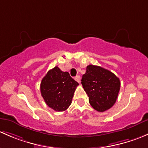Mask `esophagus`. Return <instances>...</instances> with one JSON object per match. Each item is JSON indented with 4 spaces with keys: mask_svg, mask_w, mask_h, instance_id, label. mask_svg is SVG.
Wrapping results in <instances>:
<instances>
[{
    "mask_svg": "<svg viewBox=\"0 0 148 148\" xmlns=\"http://www.w3.org/2000/svg\"><path fill=\"white\" fill-rule=\"evenodd\" d=\"M75 80L77 82V83H80V76H79V75L76 76V77H75Z\"/></svg>",
    "mask_w": 148,
    "mask_h": 148,
    "instance_id": "esophagus-1",
    "label": "esophagus"
}]
</instances>
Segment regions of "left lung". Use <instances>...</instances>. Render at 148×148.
<instances>
[{
  "mask_svg": "<svg viewBox=\"0 0 148 148\" xmlns=\"http://www.w3.org/2000/svg\"><path fill=\"white\" fill-rule=\"evenodd\" d=\"M89 103L95 110L104 112L113 106L120 91L119 78L107 69L89 65L81 80Z\"/></svg>",
  "mask_w": 148,
  "mask_h": 148,
  "instance_id": "left-lung-1",
  "label": "left lung"
}]
</instances>
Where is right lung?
<instances>
[{
	"mask_svg": "<svg viewBox=\"0 0 148 148\" xmlns=\"http://www.w3.org/2000/svg\"><path fill=\"white\" fill-rule=\"evenodd\" d=\"M78 85L68 72H63L56 66L42 79L41 95L48 107L58 112L65 111L71 106Z\"/></svg>",
	"mask_w": 148,
	"mask_h": 148,
	"instance_id": "1",
	"label": "right lung"
}]
</instances>
